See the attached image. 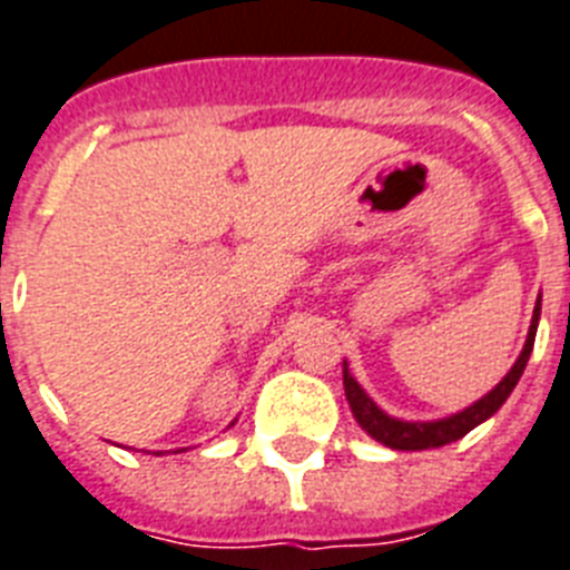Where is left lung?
Wrapping results in <instances>:
<instances>
[{"label":"left lung","instance_id":"1","mask_svg":"<svg viewBox=\"0 0 570 570\" xmlns=\"http://www.w3.org/2000/svg\"><path fill=\"white\" fill-rule=\"evenodd\" d=\"M539 313L541 307L535 304L533 309V325H530V333H527L524 351L521 357L515 360V365L510 368V374L503 377L498 386L485 397H480L478 404H471L469 410L451 415V419L442 421H397L392 415H386L383 410H377L372 397L365 395L363 386H360L354 377L348 374V365L342 372V383H345V397H348L351 413L360 421V428L368 433L372 439H377L381 445L395 448V451H428V448H442L451 445L456 439H462L469 430H474L480 421H485L489 415H494L503 406V401L510 397V392L515 390V383L521 381L524 374V365L530 360V351H533L535 342V327H539Z\"/></svg>","mask_w":570,"mask_h":570}]
</instances>
